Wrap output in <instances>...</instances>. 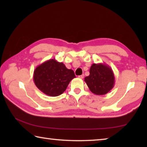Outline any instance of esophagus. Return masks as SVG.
<instances>
[{
	"label": "esophagus",
	"instance_id": "obj_1",
	"mask_svg": "<svg viewBox=\"0 0 147 147\" xmlns=\"http://www.w3.org/2000/svg\"><path fill=\"white\" fill-rule=\"evenodd\" d=\"M84 76V74H82V75H80V76H78V77H79L80 78H83Z\"/></svg>",
	"mask_w": 147,
	"mask_h": 147
}]
</instances>
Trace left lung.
Returning <instances> with one entry per match:
<instances>
[{"label":"left lung","instance_id":"8db88e82","mask_svg":"<svg viewBox=\"0 0 147 147\" xmlns=\"http://www.w3.org/2000/svg\"><path fill=\"white\" fill-rule=\"evenodd\" d=\"M84 81L92 93L103 95L110 91L115 84V76L112 69L105 63H93L89 70V75Z\"/></svg>","mask_w":147,"mask_h":147}]
</instances>
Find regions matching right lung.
<instances>
[{
  "label": "right lung",
  "instance_id": "1",
  "mask_svg": "<svg viewBox=\"0 0 147 147\" xmlns=\"http://www.w3.org/2000/svg\"><path fill=\"white\" fill-rule=\"evenodd\" d=\"M74 78H76L74 71L55 59H49L38 65L34 70L33 76L37 88L51 96L63 93Z\"/></svg>",
  "mask_w": 147,
  "mask_h": 147
}]
</instances>
